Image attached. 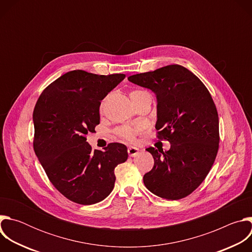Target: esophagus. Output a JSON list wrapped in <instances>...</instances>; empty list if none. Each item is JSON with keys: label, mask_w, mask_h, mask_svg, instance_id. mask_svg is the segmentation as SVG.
Listing matches in <instances>:
<instances>
[{"label": "esophagus", "mask_w": 252, "mask_h": 252, "mask_svg": "<svg viewBox=\"0 0 252 252\" xmlns=\"http://www.w3.org/2000/svg\"><path fill=\"white\" fill-rule=\"evenodd\" d=\"M138 153H139V150L135 147H129L127 149V154L129 157H136L138 155Z\"/></svg>", "instance_id": "obj_1"}]
</instances>
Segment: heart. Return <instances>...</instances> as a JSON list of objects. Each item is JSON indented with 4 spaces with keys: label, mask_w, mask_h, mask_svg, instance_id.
<instances>
[{
    "label": "heart",
    "mask_w": 252,
    "mask_h": 252,
    "mask_svg": "<svg viewBox=\"0 0 252 252\" xmlns=\"http://www.w3.org/2000/svg\"><path fill=\"white\" fill-rule=\"evenodd\" d=\"M136 92H140V91H133L131 93H136ZM130 93V94H131ZM139 129L138 126H122L120 127L117 128V133L119 136H121L122 138L124 139H126V140H129V141H132L135 139V136H136V132L137 130Z\"/></svg>",
    "instance_id": "obj_1"
}]
</instances>
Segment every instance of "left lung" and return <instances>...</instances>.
I'll return each mask as SVG.
<instances>
[{
    "instance_id": "1",
    "label": "left lung",
    "mask_w": 252,
    "mask_h": 252,
    "mask_svg": "<svg viewBox=\"0 0 252 252\" xmlns=\"http://www.w3.org/2000/svg\"><path fill=\"white\" fill-rule=\"evenodd\" d=\"M127 80L157 94V137L170 142L166 152L147 149L155 164L143 175V184L161 198L189 195L204 181L220 148L219 114L210 93L179 64L132 75Z\"/></svg>"
}]
</instances>
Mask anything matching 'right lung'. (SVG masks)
I'll return each mask as SVG.
<instances>
[{
    "mask_svg": "<svg viewBox=\"0 0 252 252\" xmlns=\"http://www.w3.org/2000/svg\"><path fill=\"white\" fill-rule=\"evenodd\" d=\"M125 78L70 70L49 85L34 105L35 156L53 186L76 203L103 200L114 189L116 166L127 159L123 143L101 152L87 142L88 132L99 124L100 100Z\"/></svg>",
    "mask_w": 252,
    "mask_h": 252,
    "instance_id": "right-lung-1",
    "label": "right lung"
}]
</instances>
